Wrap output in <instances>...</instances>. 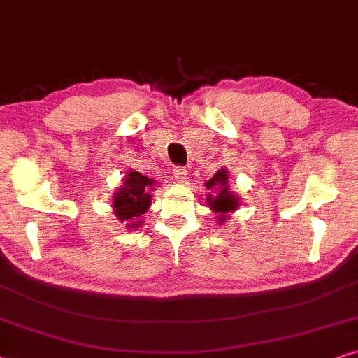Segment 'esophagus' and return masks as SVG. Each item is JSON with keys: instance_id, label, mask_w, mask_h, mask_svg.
I'll use <instances>...</instances> for the list:
<instances>
[{"instance_id": "34e87169", "label": "esophagus", "mask_w": 358, "mask_h": 358, "mask_svg": "<svg viewBox=\"0 0 358 358\" xmlns=\"http://www.w3.org/2000/svg\"><path fill=\"white\" fill-rule=\"evenodd\" d=\"M171 173H173V178H175V182H180V183H183L185 180H187V175H188V171H187V169H183V166H175V169H173V171H171Z\"/></svg>"}]
</instances>
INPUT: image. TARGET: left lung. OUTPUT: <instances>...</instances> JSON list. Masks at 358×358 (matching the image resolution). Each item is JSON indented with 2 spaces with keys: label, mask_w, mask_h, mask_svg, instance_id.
Instances as JSON below:
<instances>
[{
  "label": "left lung",
  "mask_w": 358,
  "mask_h": 358,
  "mask_svg": "<svg viewBox=\"0 0 358 358\" xmlns=\"http://www.w3.org/2000/svg\"><path fill=\"white\" fill-rule=\"evenodd\" d=\"M204 187L208 189L206 194V204L211 211L216 214L214 221L219 226H222L224 222H227V219H231V214L237 211V208L241 206V198L229 189V171L227 169H219L216 173L213 175L211 180H208L204 183ZM215 193L213 194L212 192Z\"/></svg>",
  "instance_id": "left-lung-1"
}]
</instances>
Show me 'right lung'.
I'll return each instance as SVG.
<instances>
[{
	"label": "right lung",
	"instance_id": "1",
	"mask_svg": "<svg viewBox=\"0 0 358 358\" xmlns=\"http://www.w3.org/2000/svg\"><path fill=\"white\" fill-rule=\"evenodd\" d=\"M155 180L129 170L122 178L116 193L113 194V213L117 221L127 229H139L142 216L149 211L152 204V192L155 189Z\"/></svg>",
	"mask_w": 358,
	"mask_h": 358
}]
</instances>
